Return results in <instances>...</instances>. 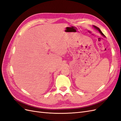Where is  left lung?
<instances>
[{
  "mask_svg": "<svg viewBox=\"0 0 121 121\" xmlns=\"http://www.w3.org/2000/svg\"><path fill=\"white\" fill-rule=\"evenodd\" d=\"M93 27H94L95 29L96 30H97V31H98V32L100 33V34H101V35L102 36H104V37H105V35H104L103 33H102V32L101 31V30H100V29H99V28H98V27H96L95 26H94V25L93 26Z\"/></svg>",
  "mask_w": 121,
  "mask_h": 121,
  "instance_id": "8db88e82",
  "label": "left lung"
}]
</instances>
